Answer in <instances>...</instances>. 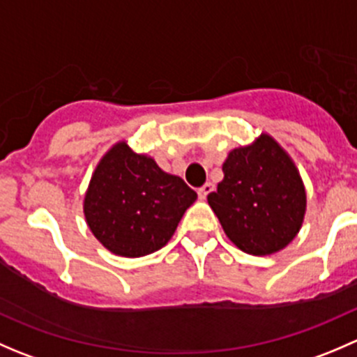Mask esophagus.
<instances>
[{
  "label": "esophagus",
  "instance_id": "34e87169",
  "mask_svg": "<svg viewBox=\"0 0 357 357\" xmlns=\"http://www.w3.org/2000/svg\"><path fill=\"white\" fill-rule=\"evenodd\" d=\"M212 190H214V185H212V183H205V185L199 190V199L200 200L207 199V195L212 192Z\"/></svg>",
  "mask_w": 357,
  "mask_h": 357
}]
</instances>
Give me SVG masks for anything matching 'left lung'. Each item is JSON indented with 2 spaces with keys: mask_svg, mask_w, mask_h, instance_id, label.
<instances>
[{
  "mask_svg": "<svg viewBox=\"0 0 357 357\" xmlns=\"http://www.w3.org/2000/svg\"><path fill=\"white\" fill-rule=\"evenodd\" d=\"M225 178L207 195L226 236L240 250L269 255L301 231L307 197L295 162L268 132L231 150Z\"/></svg>",
  "mask_w": 357,
  "mask_h": 357,
  "instance_id": "8db88e82",
  "label": "left lung"
}]
</instances>
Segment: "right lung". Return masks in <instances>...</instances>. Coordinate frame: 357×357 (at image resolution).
I'll return each mask as SVG.
<instances>
[{"instance_id": "1", "label": "right lung", "mask_w": 357, "mask_h": 357, "mask_svg": "<svg viewBox=\"0 0 357 357\" xmlns=\"http://www.w3.org/2000/svg\"><path fill=\"white\" fill-rule=\"evenodd\" d=\"M197 193L126 139L100 158L84 195L86 225L112 254L143 257L174 235Z\"/></svg>"}]
</instances>
